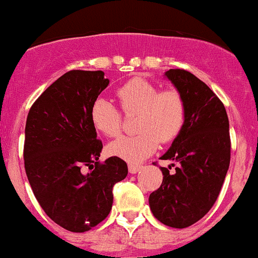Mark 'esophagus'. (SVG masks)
Returning <instances> with one entry per match:
<instances>
[{
    "instance_id": "esophagus-1",
    "label": "esophagus",
    "mask_w": 258,
    "mask_h": 258,
    "mask_svg": "<svg viewBox=\"0 0 258 258\" xmlns=\"http://www.w3.org/2000/svg\"><path fill=\"white\" fill-rule=\"evenodd\" d=\"M143 166L140 165V164H129V172L132 173V174H136V173H138L140 170H142Z\"/></svg>"
}]
</instances>
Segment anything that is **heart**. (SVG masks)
Here are the masks:
<instances>
[{
  "mask_svg": "<svg viewBox=\"0 0 258 258\" xmlns=\"http://www.w3.org/2000/svg\"><path fill=\"white\" fill-rule=\"evenodd\" d=\"M126 115L138 113L136 129L140 133L122 137L107 146V152L127 163H141L151 156L161 142H172L183 129L186 103L177 90H163L143 77H134L116 92ZM95 131L106 137H116L121 131V115L104 98H97L90 108Z\"/></svg>",
  "mask_w": 258,
  "mask_h": 258,
  "instance_id": "obj_1",
  "label": "heart"
}]
</instances>
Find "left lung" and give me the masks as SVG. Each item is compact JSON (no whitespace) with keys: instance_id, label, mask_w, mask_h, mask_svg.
Returning <instances> with one entry per match:
<instances>
[{"instance_id":"left-lung-1","label":"left lung","mask_w":258,"mask_h":258,"mask_svg":"<svg viewBox=\"0 0 258 258\" xmlns=\"http://www.w3.org/2000/svg\"><path fill=\"white\" fill-rule=\"evenodd\" d=\"M164 76L183 98L186 121L160 157L179 165L172 174L170 168H161L163 182L149 204L161 223L183 229L204 217L220 195L230 165L229 117L217 95L197 76L184 70H169Z\"/></svg>"}]
</instances>
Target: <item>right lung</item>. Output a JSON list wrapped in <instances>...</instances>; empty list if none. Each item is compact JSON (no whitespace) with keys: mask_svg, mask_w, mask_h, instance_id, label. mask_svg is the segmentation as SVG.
Instances as JSON below:
<instances>
[{"mask_svg":"<svg viewBox=\"0 0 258 258\" xmlns=\"http://www.w3.org/2000/svg\"><path fill=\"white\" fill-rule=\"evenodd\" d=\"M108 84L103 71H70L38 97L27 117L29 184L45 213L68 231L102 222L112 208L113 184L127 174L118 157L99 163L103 146L90 120L93 102ZM84 165L92 172L84 175Z\"/></svg>","mask_w":258,"mask_h":258,"instance_id":"add662e5","label":"right lung"}]
</instances>
